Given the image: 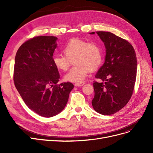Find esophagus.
<instances>
[{"label": "esophagus", "mask_w": 153, "mask_h": 153, "mask_svg": "<svg viewBox=\"0 0 153 153\" xmlns=\"http://www.w3.org/2000/svg\"><path fill=\"white\" fill-rule=\"evenodd\" d=\"M85 84V82H76V83L74 84V85H75L76 87H81V86H82V85H84Z\"/></svg>", "instance_id": "34e87169"}]
</instances>
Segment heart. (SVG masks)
Returning <instances> with one entry per match:
<instances>
[{
  "instance_id": "b5f03b06",
  "label": "heart",
  "mask_w": 153,
  "mask_h": 153,
  "mask_svg": "<svg viewBox=\"0 0 153 153\" xmlns=\"http://www.w3.org/2000/svg\"><path fill=\"white\" fill-rule=\"evenodd\" d=\"M64 56L54 55L53 62L55 67L62 71H67L70 66V59L74 58L76 65L64 76L68 81L80 82L86 77L90 71L98 69L102 62L103 54L99 45L95 42L72 38L64 46Z\"/></svg>"
}]
</instances>
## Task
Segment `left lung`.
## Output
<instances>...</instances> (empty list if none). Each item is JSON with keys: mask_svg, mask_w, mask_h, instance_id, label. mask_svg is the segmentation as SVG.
I'll return each instance as SVG.
<instances>
[{"mask_svg": "<svg viewBox=\"0 0 153 153\" xmlns=\"http://www.w3.org/2000/svg\"><path fill=\"white\" fill-rule=\"evenodd\" d=\"M92 32L91 34H94ZM106 48L105 61L95 75L102 82L94 81V109L109 115L123 108L133 93L137 59L133 46L126 39L108 31H97Z\"/></svg>", "mask_w": 153, "mask_h": 153, "instance_id": "8db88e82", "label": "left lung"}]
</instances>
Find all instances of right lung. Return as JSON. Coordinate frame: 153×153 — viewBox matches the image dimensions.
<instances>
[{"label": "right lung", "mask_w": 153, "mask_h": 153, "mask_svg": "<svg viewBox=\"0 0 153 153\" xmlns=\"http://www.w3.org/2000/svg\"><path fill=\"white\" fill-rule=\"evenodd\" d=\"M57 38L38 36L23 43L15 58L13 81L24 102L40 116L51 117L64 108L74 85L57 83L60 77L53 62Z\"/></svg>", "instance_id": "add662e5"}]
</instances>
